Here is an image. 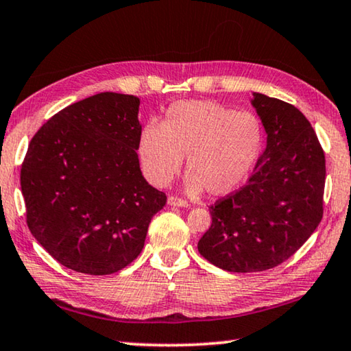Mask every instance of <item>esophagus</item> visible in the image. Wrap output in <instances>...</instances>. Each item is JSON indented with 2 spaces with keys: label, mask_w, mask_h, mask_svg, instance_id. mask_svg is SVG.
Segmentation results:
<instances>
[{
  "label": "esophagus",
  "mask_w": 351,
  "mask_h": 351,
  "mask_svg": "<svg viewBox=\"0 0 351 351\" xmlns=\"http://www.w3.org/2000/svg\"><path fill=\"white\" fill-rule=\"evenodd\" d=\"M167 203H169V206H173V207H189L187 201H184L181 198H176V197H169Z\"/></svg>",
  "instance_id": "1"
}]
</instances>
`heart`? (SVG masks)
<instances>
[{"label": "heart", "instance_id": "heart-1", "mask_svg": "<svg viewBox=\"0 0 351 351\" xmlns=\"http://www.w3.org/2000/svg\"><path fill=\"white\" fill-rule=\"evenodd\" d=\"M263 148L260 119L213 100H180L169 106L161 125L150 122L139 136V158L156 186H167L187 156L186 190L206 189L223 197L251 175Z\"/></svg>", "mask_w": 351, "mask_h": 351}]
</instances>
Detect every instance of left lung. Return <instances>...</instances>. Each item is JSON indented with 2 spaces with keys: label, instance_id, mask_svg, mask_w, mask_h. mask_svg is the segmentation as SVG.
I'll list each match as a JSON object with an SVG mask.
<instances>
[{
  "label": "left lung",
  "instance_id": "1",
  "mask_svg": "<svg viewBox=\"0 0 351 351\" xmlns=\"http://www.w3.org/2000/svg\"><path fill=\"white\" fill-rule=\"evenodd\" d=\"M266 147L239 192L210 207L198 251L229 272H260L288 260L322 219L325 154L295 106L252 93Z\"/></svg>",
  "mask_w": 351,
  "mask_h": 351
}]
</instances>
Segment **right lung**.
<instances>
[{"instance_id": "right-lung-1", "label": "right lung", "mask_w": 351, "mask_h": 351, "mask_svg": "<svg viewBox=\"0 0 351 351\" xmlns=\"http://www.w3.org/2000/svg\"><path fill=\"white\" fill-rule=\"evenodd\" d=\"M139 105L128 94H96L58 111L29 144L20 176L27 226L69 269L125 268L167 201L141 171Z\"/></svg>"}]
</instances>
